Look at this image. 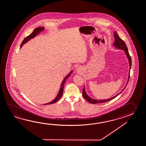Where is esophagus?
<instances>
[{
    "mask_svg": "<svg viewBox=\"0 0 146 146\" xmlns=\"http://www.w3.org/2000/svg\"><path fill=\"white\" fill-rule=\"evenodd\" d=\"M81 68H79V67H77V68H76V71H77V72L79 74V73H80L81 72Z\"/></svg>",
    "mask_w": 146,
    "mask_h": 146,
    "instance_id": "esophagus-1",
    "label": "esophagus"
}]
</instances>
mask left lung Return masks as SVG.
Returning <instances> with one entry per match:
<instances>
[{
	"mask_svg": "<svg viewBox=\"0 0 146 146\" xmlns=\"http://www.w3.org/2000/svg\"><path fill=\"white\" fill-rule=\"evenodd\" d=\"M114 38H115V42L113 43L114 46L116 47H117L118 49L124 50L125 52L126 53V55H127L128 60H129L130 68H129V72L128 79V82L129 79V77H130V69H131V57H130V55H129V52H128V48H127V46H126L125 43L124 42V40H121V38L119 37V35H118L117 33L116 32H114ZM127 84H128V82H127ZM127 84H126V86H127ZM126 87L124 88V89L122 91H123V90L125 89V88H126ZM122 91L119 94H118L117 95H116V96H114V97H113V98H111V99L107 100H97L93 99L91 98L90 97H89V96L87 95V93L86 92V91H85V88H84V89H83V91H82V96H84V98L87 101L90 102V103H92V104L102 103L106 102H108V101H111V100H112L113 99H114L116 96H118L120 93H121Z\"/></svg>",
	"mask_w": 146,
	"mask_h": 146,
	"instance_id": "obj_1",
	"label": "left lung"
}]
</instances>
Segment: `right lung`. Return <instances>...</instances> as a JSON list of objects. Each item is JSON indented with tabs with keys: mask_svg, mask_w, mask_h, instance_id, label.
Masks as SVG:
<instances>
[{
	"mask_svg": "<svg viewBox=\"0 0 146 146\" xmlns=\"http://www.w3.org/2000/svg\"><path fill=\"white\" fill-rule=\"evenodd\" d=\"M44 30V27H38V28H36V29L34 30V31H33V32H32L30 35H29V36H27V37H25V39L23 40L22 43H21V45H20V48L23 46V45L26 42H27L28 40H29L30 39H31V38H32L35 37L37 34H38V33L40 32V31H43ZM72 71L70 72L64 79V80L62 81V84H61L60 88V89H59V92H58V95L56 96V98L54 100H53L52 102L46 103V104H44V105L53 104V103H54L56 102L61 98V96H62V94H63L64 87V84H65V83L66 81L68 79V78L70 77V74H72Z\"/></svg>",
	"mask_w": 146,
	"mask_h": 146,
	"instance_id": "add662e5",
	"label": "right lung"
}]
</instances>
